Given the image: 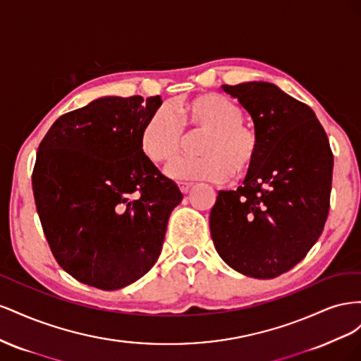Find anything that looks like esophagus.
<instances>
[{"label": "esophagus", "mask_w": 361, "mask_h": 361, "mask_svg": "<svg viewBox=\"0 0 361 361\" xmlns=\"http://www.w3.org/2000/svg\"><path fill=\"white\" fill-rule=\"evenodd\" d=\"M191 187H192L191 182H179V188L183 194H187L191 190Z\"/></svg>", "instance_id": "1"}]
</instances>
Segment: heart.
Masks as SVG:
<instances>
[{
  "instance_id": "b5f03b06",
  "label": "heart",
  "mask_w": 361,
  "mask_h": 361,
  "mask_svg": "<svg viewBox=\"0 0 361 361\" xmlns=\"http://www.w3.org/2000/svg\"><path fill=\"white\" fill-rule=\"evenodd\" d=\"M244 111L231 97L206 93L182 102L176 113L162 105L141 129L140 143L146 157L157 164L169 162L183 145L185 133L203 135L197 141L200 155L179 158L166 169L174 179L221 180L253 171L260 157L257 130L243 122Z\"/></svg>"
}]
</instances>
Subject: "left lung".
<instances>
[{"mask_svg":"<svg viewBox=\"0 0 361 361\" xmlns=\"http://www.w3.org/2000/svg\"><path fill=\"white\" fill-rule=\"evenodd\" d=\"M255 122L260 157L235 191H220L211 211L218 255L241 274L274 279L305 257L330 211L333 152L309 105L277 85H223Z\"/></svg>","mask_w":361,"mask_h":361,"instance_id":"8db88e82","label":"left lung"}]
</instances>
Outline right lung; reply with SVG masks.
I'll use <instances>...</instances> for the list:
<instances>
[{"mask_svg":"<svg viewBox=\"0 0 361 361\" xmlns=\"http://www.w3.org/2000/svg\"><path fill=\"white\" fill-rule=\"evenodd\" d=\"M159 96H108L60 116L39 145L32 192L43 233L73 279L114 290L158 260L182 200L141 149Z\"/></svg>","mask_w":361,"mask_h":361,"instance_id":"right-lung-1","label":"right lung"}]
</instances>
